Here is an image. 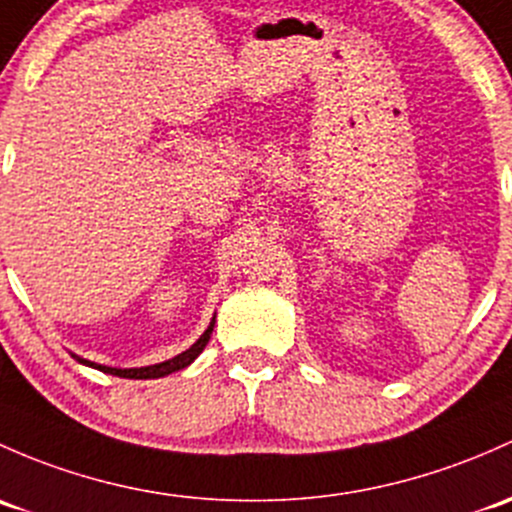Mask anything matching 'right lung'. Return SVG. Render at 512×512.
Wrapping results in <instances>:
<instances>
[{"mask_svg":"<svg viewBox=\"0 0 512 512\" xmlns=\"http://www.w3.org/2000/svg\"><path fill=\"white\" fill-rule=\"evenodd\" d=\"M213 326H215V316L211 319V324H208L206 331L201 333V338H198V341L193 343L191 348H186L184 353L174 355V358L164 360V363L144 365V368H110V365L93 363V360H85V358H80V355H75V353H73V358L78 360V363L88 365V368H95V370H102V373L117 375V378H129V380H154V378H164V375H171V373H176V370L188 368V365H191L193 360H196L198 355L203 353V348H206L208 341H211Z\"/></svg>","mask_w":512,"mask_h":512,"instance_id":"add662e5","label":"right lung"}]
</instances>
